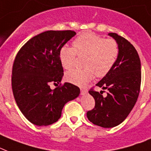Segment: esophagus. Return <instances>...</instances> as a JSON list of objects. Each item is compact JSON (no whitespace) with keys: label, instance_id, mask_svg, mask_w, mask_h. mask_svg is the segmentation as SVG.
<instances>
[{"label":"esophagus","instance_id":"esophagus-1","mask_svg":"<svg viewBox=\"0 0 151 151\" xmlns=\"http://www.w3.org/2000/svg\"><path fill=\"white\" fill-rule=\"evenodd\" d=\"M81 92L82 95H84L87 93V90L85 89V88H81Z\"/></svg>","mask_w":151,"mask_h":151}]
</instances>
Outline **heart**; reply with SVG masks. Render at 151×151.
I'll use <instances>...</instances> for the list:
<instances>
[{
    "mask_svg": "<svg viewBox=\"0 0 151 151\" xmlns=\"http://www.w3.org/2000/svg\"><path fill=\"white\" fill-rule=\"evenodd\" d=\"M73 47L63 46L59 58L63 68L70 69L74 64L77 54L87 55L85 69H72L65 74L66 81L78 86H85L94 77L103 78L111 71L119 54V47L114 39H104L93 33H84L73 42Z\"/></svg>",
    "mask_w": 151,
    "mask_h": 151,
    "instance_id": "heart-1",
    "label": "heart"
}]
</instances>
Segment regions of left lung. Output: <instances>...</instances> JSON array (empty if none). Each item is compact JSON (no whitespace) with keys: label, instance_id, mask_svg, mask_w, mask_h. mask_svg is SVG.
Here are the masks:
<instances>
[{"label":"left lung","instance_id":"obj_1","mask_svg":"<svg viewBox=\"0 0 151 151\" xmlns=\"http://www.w3.org/2000/svg\"><path fill=\"white\" fill-rule=\"evenodd\" d=\"M108 35L118 44V58L111 71L96 84L107 90V96L104 97L103 91L90 90L95 107L87 113L91 123L104 128L117 126L127 118L136 104L141 83V64L136 49L123 37L115 33Z\"/></svg>","mask_w":151,"mask_h":151}]
</instances>
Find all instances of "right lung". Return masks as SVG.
<instances>
[{
	"mask_svg": "<svg viewBox=\"0 0 151 151\" xmlns=\"http://www.w3.org/2000/svg\"><path fill=\"white\" fill-rule=\"evenodd\" d=\"M73 30H48L29 40L17 53L12 70V90L19 109L37 126L50 125L60 119L68 101L79 96L80 88L59 83L64 76L59 52L74 37Z\"/></svg>",
	"mask_w": 151,
	"mask_h": 151,
	"instance_id": "1",
	"label": "right lung"
}]
</instances>
